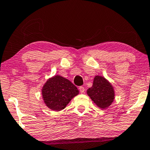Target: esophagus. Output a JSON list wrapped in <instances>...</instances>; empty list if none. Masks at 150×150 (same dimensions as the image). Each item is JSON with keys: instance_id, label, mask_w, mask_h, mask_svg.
I'll use <instances>...</instances> for the list:
<instances>
[{"instance_id": "34e87169", "label": "esophagus", "mask_w": 150, "mask_h": 150, "mask_svg": "<svg viewBox=\"0 0 150 150\" xmlns=\"http://www.w3.org/2000/svg\"><path fill=\"white\" fill-rule=\"evenodd\" d=\"M79 90H80V92H81V94L84 93V92H85V88H84V87H83V86L79 87Z\"/></svg>"}]
</instances>
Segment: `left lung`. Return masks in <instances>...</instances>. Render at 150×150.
Returning <instances> with one entry per match:
<instances>
[{
  "mask_svg": "<svg viewBox=\"0 0 150 150\" xmlns=\"http://www.w3.org/2000/svg\"><path fill=\"white\" fill-rule=\"evenodd\" d=\"M87 94L101 109L110 106L115 99V91L112 84L101 76H95L92 86L87 90Z\"/></svg>",
  "mask_w": 150,
  "mask_h": 150,
  "instance_id": "8db88e82",
  "label": "left lung"
}]
</instances>
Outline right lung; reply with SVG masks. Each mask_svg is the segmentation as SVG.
<instances>
[{
  "label": "right lung",
  "instance_id": "1",
  "mask_svg": "<svg viewBox=\"0 0 150 150\" xmlns=\"http://www.w3.org/2000/svg\"><path fill=\"white\" fill-rule=\"evenodd\" d=\"M79 94L76 87L60 75H55L48 79L42 89L44 103L48 108L55 111L64 109Z\"/></svg>",
  "mask_w": 150,
  "mask_h": 150
}]
</instances>
